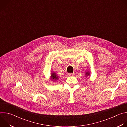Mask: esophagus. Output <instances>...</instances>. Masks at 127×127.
Instances as JSON below:
<instances>
[{"instance_id":"esophagus-1","label":"esophagus","mask_w":127,"mask_h":127,"mask_svg":"<svg viewBox=\"0 0 127 127\" xmlns=\"http://www.w3.org/2000/svg\"><path fill=\"white\" fill-rule=\"evenodd\" d=\"M68 75L70 76H74V73H69Z\"/></svg>"}]
</instances>
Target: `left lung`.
Listing matches in <instances>:
<instances>
[{
  "label": "left lung",
  "mask_w": 127,
  "mask_h": 127,
  "mask_svg": "<svg viewBox=\"0 0 127 127\" xmlns=\"http://www.w3.org/2000/svg\"><path fill=\"white\" fill-rule=\"evenodd\" d=\"M89 75H90V73H89V72H87L86 73V74H85V75H86V76H89Z\"/></svg>",
  "instance_id": "1"
}]
</instances>
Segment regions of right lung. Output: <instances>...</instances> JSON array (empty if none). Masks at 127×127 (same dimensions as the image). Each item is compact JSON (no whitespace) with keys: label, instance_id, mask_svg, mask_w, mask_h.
<instances>
[{"label":"right lung","instance_id":"1","mask_svg":"<svg viewBox=\"0 0 127 127\" xmlns=\"http://www.w3.org/2000/svg\"><path fill=\"white\" fill-rule=\"evenodd\" d=\"M51 78L52 80H57L58 79V76L55 72H52L51 73Z\"/></svg>","mask_w":127,"mask_h":127}]
</instances>
